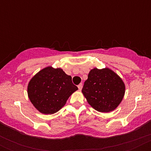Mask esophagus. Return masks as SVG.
<instances>
[{
	"instance_id": "obj_1",
	"label": "esophagus",
	"mask_w": 151,
	"mask_h": 151,
	"mask_svg": "<svg viewBox=\"0 0 151 151\" xmlns=\"http://www.w3.org/2000/svg\"><path fill=\"white\" fill-rule=\"evenodd\" d=\"M82 84H79V85H78V89H79V90H81V89H82Z\"/></svg>"
}]
</instances>
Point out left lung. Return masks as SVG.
Listing matches in <instances>:
<instances>
[{
  "instance_id": "left-lung-1",
  "label": "left lung",
  "mask_w": 151,
  "mask_h": 151,
  "mask_svg": "<svg viewBox=\"0 0 151 151\" xmlns=\"http://www.w3.org/2000/svg\"><path fill=\"white\" fill-rule=\"evenodd\" d=\"M81 91L91 106L106 113L114 110L122 101L125 84L110 69L94 68L89 72Z\"/></svg>"
}]
</instances>
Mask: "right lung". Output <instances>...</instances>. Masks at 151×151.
<instances>
[{"instance_id":"add662e5","label":"right lung","mask_w":151,"mask_h":151,"mask_svg":"<svg viewBox=\"0 0 151 151\" xmlns=\"http://www.w3.org/2000/svg\"><path fill=\"white\" fill-rule=\"evenodd\" d=\"M77 89L72 83V77L66 74L62 69L47 67L31 79L27 94L40 112L52 114L63 107L71 94Z\"/></svg>"}]
</instances>
